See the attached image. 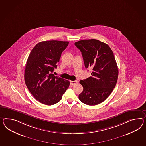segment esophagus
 Segmentation results:
<instances>
[{"label": "esophagus", "instance_id": "1", "mask_svg": "<svg viewBox=\"0 0 146 146\" xmlns=\"http://www.w3.org/2000/svg\"><path fill=\"white\" fill-rule=\"evenodd\" d=\"M70 84H71V85H75V84H77L78 82L77 80H75V81H70Z\"/></svg>", "mask_w": 146, "mask_h": 146}]
</instances>
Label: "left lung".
<instances>
[{"instance_id": "left-lung-1", "label": "left lung", "mask_w": 146, "mask_h": 146, "mask_svg": "<svg viewBox=\"0 0 146 146\" xmlns=\"http://www.w3.org/2000/svg\"><path fill=\"white\" fill-rule=\"evenodd\" d=\"M75 45L82 52L85 68L92 69V76L79 82L83 90L79 99L85 104H98L116 85L119 70L114 54L108 44L95 39L81 40Z\"/></svg>"}]
</instances>
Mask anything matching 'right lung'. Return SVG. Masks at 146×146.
<instances>
[{"label": "right lung", "mask_w": 146, "mask_h": 146, "mask_svg": "<svg viewBox=\"0 0 146 146\" xmlns=\"http://www.w3.org/2000/svg\"><path fill=\"white\" fill-rule=\"evenodd\" d=\"M68 44L67 41L41 42L28 57L24 72L25 84L34 97L42 104H56L69 86V81L52 74Z\"/></svg>", "instance_id": "right-lung-1"}]
</instances>
